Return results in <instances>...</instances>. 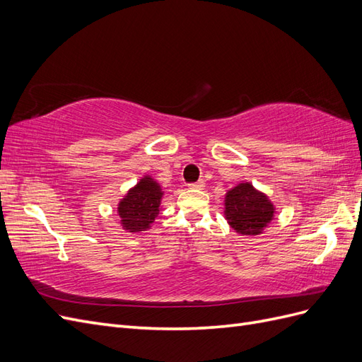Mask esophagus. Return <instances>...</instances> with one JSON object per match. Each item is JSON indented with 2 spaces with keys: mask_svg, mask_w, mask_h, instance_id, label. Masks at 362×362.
<instances>
[{
  "mask_svg": "<svg viewBox=\"0 0 362 362\" xmlns=\"http://www.w3.org/2000/svg\"><path fill=\"white\" fill-rule=\"evenodd\" d=\"M204 187H205V182H204V180H199V181L190 182V184H189V189H192V190H202Z\"/></svg>",
  "mask_w": 362,
  "mask_h": 362,
  "instance_id": "obj_1",
  "label": "esophagus"
}]
</instances>
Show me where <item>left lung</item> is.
<instances>
[{
  "instance_id": "left-lung-1",
  "label": "left lung",
  "mask_w": 362,
  "mask_h": 362,
  "mask_svg": "<svg viewBox=\"0 0 362 362\" xmlns=\"http://www.w3.org/2000/svg\"><path fill=\"white\" fill-rule=\"evenodd\" d=\"M225 216L237 233L255 235L272 221L273 205L264 194L243 182L228 192Z\"/></svg>"
}]
</instances>
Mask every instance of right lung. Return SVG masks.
Instances as JSON below:
<instances>
[{
    "label": "right lung",
    "instance_id": "add662e5",
    "mask_svg": "<svg viewBox=\"0 0 362 362\" xmlns=\"http://www.w3.org/2000/svg\"><path fill=\"white\" fill-rule=\"evenodd\" d=\"M160 185L151 178H144L120 201L117 211L122 226L129 233L145 231L158 214L161 199Z\"/></svg>",
    "mask_w": 362,
    "mask_h": 362
}]
</instances>
